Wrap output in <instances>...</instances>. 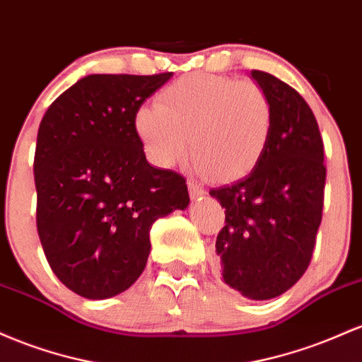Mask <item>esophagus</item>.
Here are the masks:
<instances>
[{"instance_id": "1", "label": "esophagus", "mask_w": 362, "mask_h": 362, "mask_svg": "<svg viewBox=\"0 0 362 362\" xmlns=\"http://www.w3.org/2000/svg\"><path fill=\"white\" fill-rule=\"evenodd\" d=\"M188 189H189V194H192L193 198H198V197H202V194H205V189H203V186L197 181L189 180L188 181Z\"/></svg>"}]
</instances>
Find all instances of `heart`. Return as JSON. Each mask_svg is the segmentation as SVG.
<instances>
[{
  "instance_id": "1",
  "label": "heart",
  "mask_w": 362,
  "mask_h": 362,
  "mask_svg": "<svg viewBox=\"0 0 362 362\" xmlns=\"http://www.w3.org/2000/svg\"><path fill=\"white\" fill-rule=\"evenodd\" d=\"M135 129L159 168H173L192 145L197 165L210 180L234 181L257 168L265 153L274 104L251 80L193 73L165 87L157 103L141 105Z\"/></svg>"
}]
</instances>
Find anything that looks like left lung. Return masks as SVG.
I'll use <instances>...</instances> for the list:
<instances>
[{
  "mask_svg": "<svg viewBox=\"0 0 362 362\" xmlns=\"http://www.w3.org/2000/svg\"><path fill=\"white\" fill-rule=\"evenodd\" d=\"M251 76L274 104V129L250 176L210 189L226 209L215 253L222 280L255 301L277 298L306 272L322 224L323 140L301 93L270 73Z\"/></svg>",
  "mask_w": 362,
  "mask_h": 362,
  "instance_id": "8db88e82",
  "label": "left lung"
}]
</instances>
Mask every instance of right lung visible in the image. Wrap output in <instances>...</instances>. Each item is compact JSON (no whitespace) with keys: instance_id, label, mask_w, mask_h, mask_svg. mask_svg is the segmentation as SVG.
Instances as JSON below:
<instances>
[{"instance_id":"add662e5","label":"right lung","mask_w":362,"mask_h":362,"mask_svg":"<svg viewBox=\"0 0 362 362\" xmlns=\"http://www.w3.org/2000/svg\"><path fill=\"white\" fill-rule=\"evenodd\" d=\"M170 76H83L40 121L39 239L56 277L82 298L132 287L147 265L153 222L189 203L185 177L152 168L135 129L136 111Z\"/></svg>"}]
</instances>
